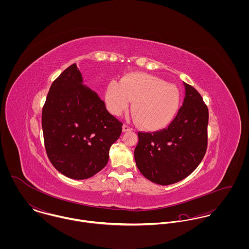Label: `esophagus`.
<instances>
[{
    "mask_svg": "<svg viewBox=\"0 0 249 249\" xmlns=\"http://www.w3.org/2000/svg\"><path fill=\"white\" fill-rule=\"evenodd\" d=\"M130 130H132V128L129 127L128 125H126V124L123 125V132H126V131H130Z\"/></svg>",
    "mask_w": 249,
    "mask_h": 249,
    "instance_id": "34e87169",
    "label": "esophagus"
}]
</instances>
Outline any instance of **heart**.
Returning <instances> with one entry per match:
<instances>
[{"instance_id": "b5f03b06", "label": "heart", "mask_w": 249, "mask_h": 249, "mask_svg": "<svg viewBox=\"0 0 249 249\" xmlns=\"http://www.w3.org/2000/svg\"><path fill=\"white\" fill-rule=\"evenodd\" d=\"M134 120L146 130H158L175 118L180 105V92L174 84L144 72H130L120 83L111 81L106 103L111 114L118 116L132 102Z\"/></svg>"}]
</instances>
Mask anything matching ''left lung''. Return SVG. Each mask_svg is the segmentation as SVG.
I'll return each instance as SVG.
<instances>
[{"mask_svg": "<svg viewBox=\"0 0 249 249\" xmlns=\"http://www.w3.org/2000/svg\"><path fill=\"white\" fill-rule=\"evenodd\" d=\"M183 106L168 127L155 132H138L134 150L142 176L159 185H171L190 176L207 149L209 113L200 94L184 82Z\"/></svg>", "mask_w": 249, "mask_h": 249, "instance_id": "obj_1", "label": "left lung"}]
</instances>
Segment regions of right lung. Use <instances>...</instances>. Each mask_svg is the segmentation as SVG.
<instances>
[{"instance_id":"add662e5","label":"right lung","mask_w":249,"mask_h":249,"mask_svg":"<svg viewBox=\"0 0 249 249\" xmlns=\"http://www.w3.org/2000/svg\"><path fill=\"white\" fill-rule=\"evenodd\" d=\"M122 125L98 94L83 85L75 63L53 82L42 110V129L47 155L65 177L81 180L102 171Z\"/></svg>"}]
</instances>
